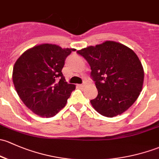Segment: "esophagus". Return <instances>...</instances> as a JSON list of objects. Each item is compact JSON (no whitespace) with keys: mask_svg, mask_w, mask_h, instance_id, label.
Instances as JSON below:
<instances>
[{"mask_svg":"<svg viewBox=\"0 0 159 159\" xmlns=\"http://www.w3.org/2000/svg\"><path fill=\"white\" fill-rule=\"evenodd\" d=\"M84 86V84H78V87H79V88H83V87Z\"/></svg>","mask_w":159,"mask_h":159,"instance_id":"1","label":"esophagus"}]
</instances>
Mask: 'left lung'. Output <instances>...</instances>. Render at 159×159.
I'll list each match as a JSON object with an SVG mask.
<instances>
[{
  "label": "left lung",
  "instance_id": "obj_1",
  "mask_svg": "<svg viewBox=\"0 0 159 159\" xmlns=\"http://www.w3.org/2000/svg\"><path fill=\"white\" fill-rule=\"evenodd\" d=\"M91 66L98 91L91 103L100 114L113 117L133 104L142 91L144 71L131 49L113 41L77 51Z\"/></svg>",
  "mask_w": 159,
  "mask_h": 159
}]
</instances>
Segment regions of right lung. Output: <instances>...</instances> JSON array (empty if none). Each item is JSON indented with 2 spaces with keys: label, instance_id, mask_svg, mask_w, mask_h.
Returning a JSON list of instances; mask_svg holds the SVG:
<instances>
[{
  "label": "right lung",
  "instance_id": "obj_1",
  "mask_svg": "<svg viewBox=\"0 0 159 159\" xmlns=\"http://www.w3.org/2000/svg\"><path fill=\"white\" fill-rule=\"evenodd\" d=\"M75 49L43 44L26 50L16 60L13 81L21 101L36 114L52 117L65 106L74 84H68L61 70Z\"/></svg>",
  "mask_w": 159,
  "mask_h": 159
}]
</instances>
